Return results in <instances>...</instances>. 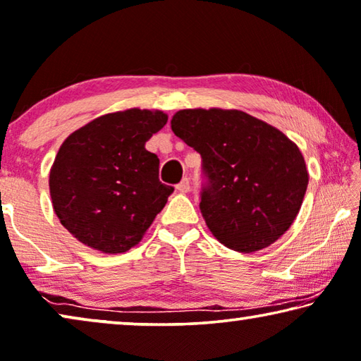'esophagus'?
<instances>
[{
    "label": "esophagus",
    "instance_id": "34e87169",
    "mask_svg": "<svg viewBox=\"0 0 361 361\" xmlns=\"http://www.w3.org/2000/svg\"><path fill=\"white\" fill-rule=\"evenodd\" d=\"M190 180H188V178H183L180 183H178V185H176V191H178V192H188V191H190Z\"/></svg>",
    "mask_w": 361,
    "mask_h": 361
}]
</instances>
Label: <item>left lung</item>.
Here are the masks:
<instances>
[{"label":"left lung","mask_w":361,"mask_h":361,"mask_svg":"<svg viewBox=\"0 0 361 361\" xmlns=\"http://www.w3.org/2000/svg\"><path fill=\"white\" fill-rule=\"evenodd\" d=\"M171 129L202 159L199 209L227 248L252 252L287 232L303 202L308 171L300 149L240 110H181Z\"/></svg>","instance_id":"1"}]
</instances>
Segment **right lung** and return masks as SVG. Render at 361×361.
Returning <instances> with one entry per match:
<instances>
[{"label": "right lung", "instance_id": "add662e5", "mask_svg": "<svg viewBox=\"0 0 361 361\" xmlns=\"http://www.w3.org/2000/svg\"><path fill=\"white\" fill-rule=\"evenodd\" d=\"M165 123L162 111L109 113L63 142L50 195L63 227L80 243L115 255L141 241L173 192L159 180V157L146 149Z\"/></svg>", "mask_w": 361, "mask_h": 361}]
</instances>
